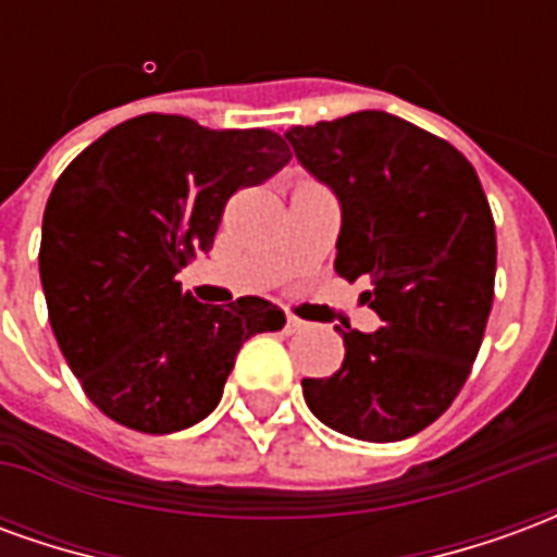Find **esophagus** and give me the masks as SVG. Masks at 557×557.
Wrapping results in <instances>:
<instances>
[{
  "mask_svg": "<svg viewBox=\"0 0 557 557\" xmlns=\"http://www.w3.org/2000/svg\"><path fill=\"white\" fill-rule=\"evenodd\" d=\"M304 327H307V322H304V319H298V315H286V331H289V334H298V331H304Z\"/></svg>",
  "mask_w": 557,
  "mask_h": 557,
  "instance_id": "1",
  "label": "esophagus"
}]
</instances>
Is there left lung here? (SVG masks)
Wrapping results in <instances>:
<instances>
[{
  "mask_svg": "<svg viewBox=\"0 0 557 557\" xmlns=\"http://www.w3.org/2000/svg\"><path fill=\"white\" fill-rule=\"evenodd\" d=\"M295 158L339 199V277H370L382 327L346 325V358L304 379L331 430L403 442L450 409L478 358L495 292V220L462 151L406 119L361 110L286 131Z\"/></svg>",
  "mask_w": 557,
  "mask_h": 557,
  "instance_id": "obj_1",
  "label": "left lung"
}]
</instances>
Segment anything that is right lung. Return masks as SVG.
I'll return each instance as SVG.
<instances>
[{
    "label": "right lung",
    "mask_w": 557,
    "mask_h": 557,
    "mask_svg": "<svg viewBox=\"0 0 557 557\" xmlns=\"http://www.w3.org/2000/svg\"><path fill=\"white\" fill-rule=\"evenodd\" d=\"M292 151L265 127L127 119L67 163L44 208L41 286L86 397L127 430L166 435L218 409L244 339L280 331L265 298L211 307L175 274L214 244L223 208Z\"/></svg>",
    "instance_id": "right-lung-1"
}]
</instances>
